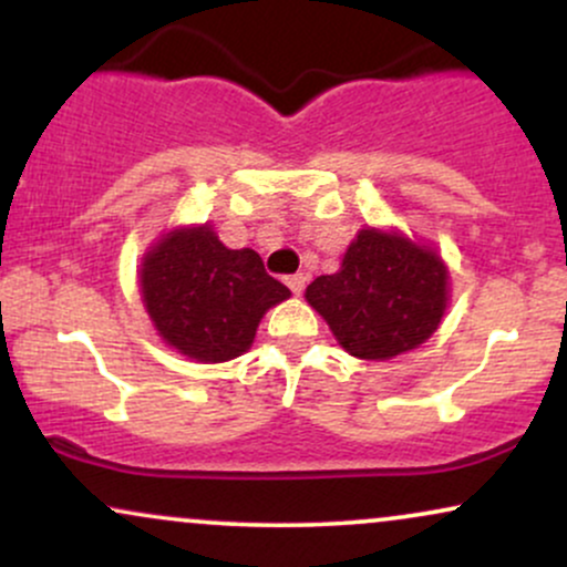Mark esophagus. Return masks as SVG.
Here are the masks:
<instances>
[{
    "label": "esophagus",
    "mask_w": 567,
    "mask_h": 567,
    "mask_svg": "<svg viewBox=\"0 0 567 567\" xmlns=\"http://www.w3.org/2000/svg\"><path fill=\"white\" fill-rule=\"evenodd\" d=\"M285 282H288V288L296 292H301L303 290V285H306V277L303 275H290V277H285Z\"/></svg>",
    "instance_id": "esophagus-1"
}]
</instances>
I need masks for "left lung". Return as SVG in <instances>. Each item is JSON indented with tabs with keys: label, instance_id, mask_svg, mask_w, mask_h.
Listing matches in <instances>:
<instances>
[{
	"label": "left lung",
	"instance_id": "8db88e82",
	"mask_svg": "<svg viewBox=\"0 0 567 567\" xmlns=\"http://www.w3.org/2000/svg\"><path fill=\"white\" fill-rule=\"evenodd\" d=\"M336 341L360 360H392L426 341L447 306V266L437 250L396 231L362 229L341 269L306 288Z\"/></svg>",
	"mask_w": 567,
	"mask_h": 567
}]
</instances>
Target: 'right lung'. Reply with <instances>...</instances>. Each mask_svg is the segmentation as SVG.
Returning a JSON list of instances; mask_svg holds the SVG:
<instances>
[{
    "label": "right lung",
    "mask_w": 567,
    "mask_h": 567,
    "mask_svg": "<svg viewBox=\"0 0 567 567\" xmlns=\"http://www.w3.org/2000/svg\"><path fill=\"white\" fill-rule=\"evenodd\" d=\"M288 296L256 250H229L207 224L167 231L141 264V298L154 328L197 362H226L250 349L261 317Z\"/></svg>",
    "instance_id": "obj_1"
}]
</instances>
